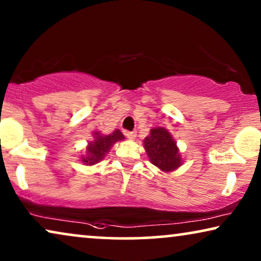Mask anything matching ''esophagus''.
<instances>
[{
	"instance_id": "obj_1",
	"label": "esophagus",
	"mask_w": 261,
	"mask_h": 261,
	"mask_svg": "<svg viewBox=\"0 0 261 261\" xmlns=\"http://www.w3.org/2000/svg\"><path fill=\"white\" fill-rule=\"evenodd\" d=\"M126 137L128 139H130V140H133V139H135V137H137V132H135V130L126 132Z\"/></svg>"
}]
</instances>
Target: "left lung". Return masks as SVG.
<instances>
[{"label": "left lung", "mask_w": 261, "mask_h": 261, "mask_svg": "<svg viewBox=\"0 0 261 261\" xmlns=\"http://www.w3.org/2000/svg\"><path fill=\"white\" fill-rule=\"evenodd\" d=\"M144 142L145 149L153 165L165 172L173 171L180 166L181 159L176 141L165 128H153Z\"/></svg>", "instance_id": "8db88e82"}]
</instances>
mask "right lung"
<instances>
[{
  "mask_svg": "<svg viewBox=\"0 0 261 261\" xmlns=\"http://www.w3.org/2000/svg\"><path fill=\"white\" fill-rule=\"evenodd\" d=\"M94 134L95 140L89 144L85 156H82L83 163L87 164V165H94V164L98 163L99 160L105 158L107 152H109L110 147H112L116 141L124 139L123 134L121 133L119 129L113 132V134L109 135H101L98 132Z\"/></svg>",
  "mask_w": 261,
  "mask_h": 261,
  "instance_id": "right-lung-1",
  "label": "right lung"
}]
</instances>
